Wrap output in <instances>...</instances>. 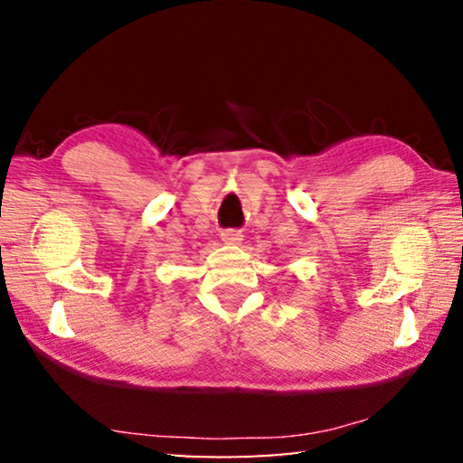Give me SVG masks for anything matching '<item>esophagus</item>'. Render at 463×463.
Segmentation results:
<instances>
[{
	"mask_svg": "<svg viewBox=\"0 0 463 463\" xmlns=\"http://www.w3.org/2000/svg\"><path fill=\"white\" fill-rule=\"evenodd\" d=\"M221 239L226 242V245H239L242 241V232L237 229H226L221 232Z\"/></svg>",
	"mask_w": 463,
	"mask_h": 463,
	"instance_id": "esophagus-1",
	"label": "esophagus"
}]
</instances>
